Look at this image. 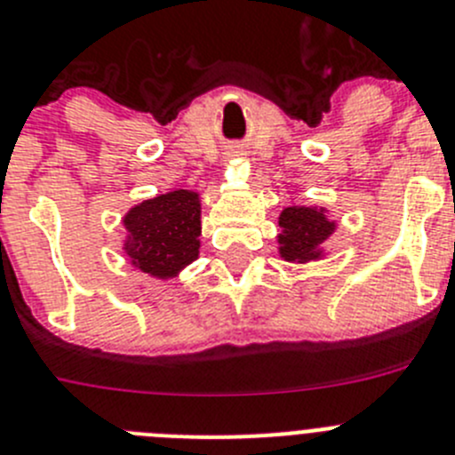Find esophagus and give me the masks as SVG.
Segmentation results:
<instances>
[{"instance_id": "obj_1", "label": "esophagus", "mask_w": 455, "mask_h": 455, "mask_svg": "<svg viewBox=\"0 0 455 455\" xmlns=\"http://www.w3.org/2000/svg\"><path fill=\"white\" fill-rule=\"evenodd\" d=\"M245 156V151L243 148H239V146H232L230 151H228V157H230V160H239V157H243Z\"/></svg>"}]
</instances>
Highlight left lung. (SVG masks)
Segmentation results:
<instances>
[{
	"instance_id": "left-lung-1",
	"label": "left lung",
	"mask_w": 455,
	"mask_h": 455,
	"mask_svg": "<svg viewBox=\"0 0 455 455\" xmlns=\"http://www.w3.org/2000/svg\"><path fill=\"white\" fill-rule=\"evenodd\" d=\"M279 257L293 264H307L324 255V241L333 235L336 223L327 219L324 207L291 205L279 214Z\"/></svg>"
}]
</instances>
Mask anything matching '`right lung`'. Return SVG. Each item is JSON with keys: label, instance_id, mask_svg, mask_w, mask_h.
Listing matches in <instances>:
<instances>
[{"label": "right lung", "instance_id": "right-lung-1", "mask_svg": "<svg viewBox=\"0 0 455 455\" xmlns=\"http://www.w3.org/2000/svg\"><path fill=\"white\" fill-rule=\"evenodd\" d=\"M124 252L131 264L151 277H176L198 259L200 196L189 189L160 194L124 216Z\"/></svg>", "mask_w": 455, "mask_h": 455}]
</instances>
